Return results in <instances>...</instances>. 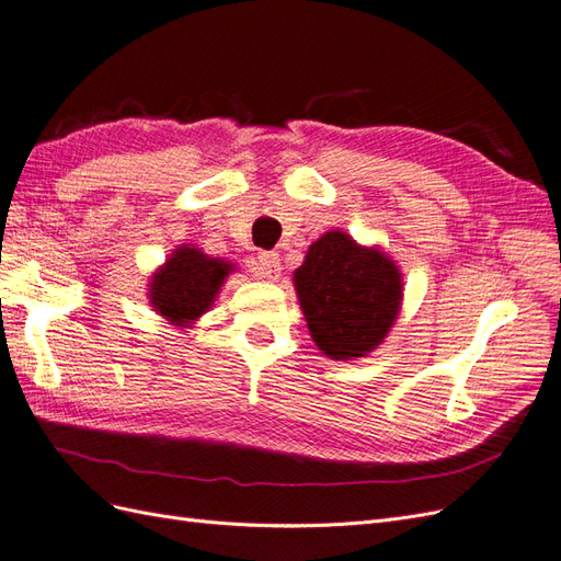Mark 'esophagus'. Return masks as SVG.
<instances>
[{
    "instance_id": "obj_1",
    "label": "esophagus",
    "mask_w": 561,
    "mask_h": 561,
    "mask_svg": "<svg viewBox=\"0 0 561 561\" xmlns=\"http://www.w3.org/2000/svg\"><path fill=\"white\" fill-rule=\"evenodd\" d=\"M282 261L277 251H261L256 259V275L265 279H279Z\"/></svg>"
}]
</instances>
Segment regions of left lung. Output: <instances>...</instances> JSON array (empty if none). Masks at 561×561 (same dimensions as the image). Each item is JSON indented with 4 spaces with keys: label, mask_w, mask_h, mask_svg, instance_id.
Here are the masks:
<instances>
[{
    "label": "left lung",
    "mask_w": 561,
    "mask_h": 561,
    "mask_svg": "<svg viewBox=\"0 0 561 561\" xmlns=\"http://www.w3.org/2000/svg\"><path fill=\"white\" fill-rule=\"evenodd\" d=\"M307 329L331 358L373 352L401 307V273L377 249L333 230L307 249L294 275Z\"/></svg>",
    "instance_id": "obj_1"
}]
</instances>
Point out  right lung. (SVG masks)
I'll list each match as a JSON object with an SVG mask.
<instances>
[{"label": "right lung", "instance_id": "right-lung-1", "mask_svg": "<svg viewBox=\"0 0 561 561\" xmlns=\"http://www.w3.org/2000/svg\"><path fill=\"white\" fill-rule=\"evenodd\" d=\"M232 265L182 247L151 279V305L174 323H188L207 312Z\"/></svg>", "mask_w": 561, "mask_h": 561}]
</instances>
